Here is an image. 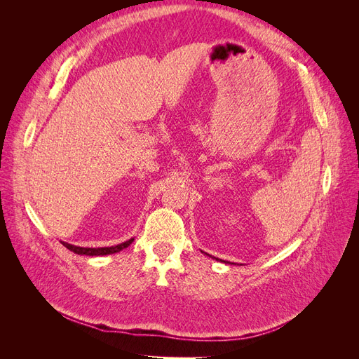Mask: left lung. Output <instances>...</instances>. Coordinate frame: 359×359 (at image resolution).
I'll use <instances>...</instances> for the list:
<instances>
[{"label": "left lung", "mask_w": 359, "mask_h": 359, "mask_svg": "<svg viewBox=\"0 0 359 359\" xmlns=\"http://www.w3.org/2000/svg\"><path fill=\"white\" fill-rule=\"evenodd\" d=\"M205 255H208V253H205ZM208 256H210V255H208ZM214 259H215V257H214ZM217 260H219V259H217Z\"/></svg>", "instance_id": "obj_1"}]
</instances>
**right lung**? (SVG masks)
Instances as JSON below:
<instances>
[{
    "mask_svg": "<svg viewBox=\"0 0 359 359\" xmlns=\"http://www.w3.org/2000/svg\"><path fill=\"white\" fill-rule=\"evenodd\" d=\"M133 243V238L132 240H128L126 243H121L118 245H112V247H99V248H90V247H78V245H72L67 243H62V245L69 248L70 252L76 253V255H85V256H104V255H112V253H118L121 252L123 248L128 247L130 244Z\"/></svg>",
    "mask_w": 359,
    "mask_h": 359,
    "instance_id": "obj_1",
    "label": "right lung"
}]
</instances>
